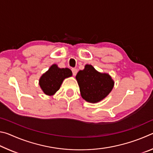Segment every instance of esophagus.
<instances>
[{"mask_svg":"<svg viewBox=\"0 0 153 153\" xmlns=\"http://www.w3.org/2000/svg\"><path fill=\"white\" fill-rule=\"evenodd\" d=\"M71 71H72V73H73V75L74 76H76V75L77 74V70L76 69H71Z\"/></svg>","mask_w":153,"mask_h":153,"instance_id":"34e87169","label":"esophagus"}]
</instances>
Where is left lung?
<instances>
[{"label":"left lung","instance_id":"left-lung-1","mask_svg":"<svg viewBox=\"0 0 153 153\" xmlns=\"http://www.w3.org/2000/svg\"><path fill=\"white\" fill-rule=\"evenodd\" d=\"M76 79L82 98L90 103L98 102L107 97L115 84L109 74L100 73L88 64L78 71Z\"/></svg>","mask_w":153,"mask_h":153}]
</instances>
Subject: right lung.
<instances>
[{
	"instance_id": "add662e5",
	"label": "right lung",
	"mask_w": 153,
	"mask_h": 153,
	"mask_svg": "<svg viewBox=\"0 0 153 153\" xmlns=\"http://www.w3.org/2000/svg\"><path fill=\"white\" fill-rule=\"evenodd\" d=\"M71 76V69L59 68L57 65L53 64L40 77V87L46 95L53 96L60 88L63 80Z\"/></svg>"
}]
</instances>
